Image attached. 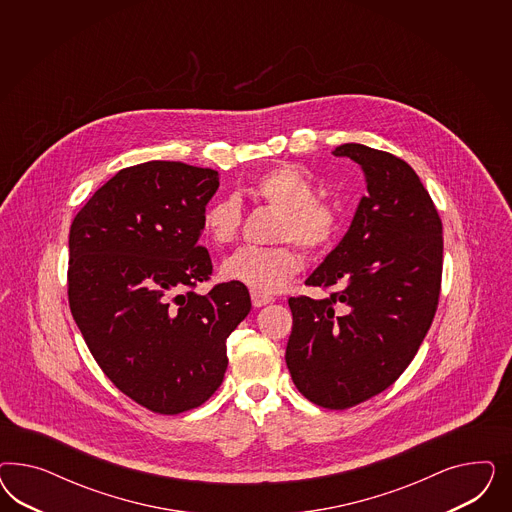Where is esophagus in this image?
<instances>
[{"instance_id":"obj_1","label":"esophagus","mask_w":512,"mask_h":512,"mask_svg":"<svg viewBox=\"0 0 512 512\" xmlns=\"http://www.w3.org/2000/svg\"><path fill=\"white\" fill-rule=\"evenodd\" d=\"M272 300H274L272 296L261 295V293H253V291H251V302H253L255 308H263L266 304H270Z\"/></svg>"}]
</instances>
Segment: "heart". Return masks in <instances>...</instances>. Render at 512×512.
I'll use <instances>...</instances> for the list:
<instances>
[{"label":"heart","mask_w":512,"mask_h":512,"mask_svg":"<svg viewBox=\"0 0 512 512\" xmlns=\"http://www.w3.org/2000/svg\"><path fill=\"white\" fill-rule=\"evenodd\" d=\"M255 195L281 214L276 240H293L310 255L328 248L340 229L338 210L317 199L310 176L296 167H278L263 174L253 187ZM242 223V204L236 197H221L202 212V234L214 246L233 244ZM302 259L293 246L240 248L227 257L219 274L233 283L246 285L253 293L272 295L300 272Z\"/></svg>","instance_id":"1"}]
</instances>
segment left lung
<instances>
[{
  "label": "left lung",
  "mask_w": 512,
  "mask_h": 512,
  "mask_svg": "<svg viewBox=\"0 0 512 512\" xmlns=\"http://www.w3.org/2000/svg\"><path fill=\"white\" fill-rule=\"evenodd\" d=\"M366 176L349 231L306 285L326 298H289L293 332L285 360L304 398L347 409L390 387L417 355L434 321L443 225L417 172L396 155L341 144Z\"/></svg>",
  "instance_id": "left-lung-1"
}]
</instances>
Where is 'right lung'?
Segmentation results:
<instances>
[{
    "mask_svg": "<svg viewBox=\"0 0 512 512\" xmlns=\"http://www.w3.org/2000/svg\"><path fill=\"white\" fill-rule=\"evenodd\" d=\"M214 169L180 161L127 167L93 193L69 231V308L95 362L142 407L178 415L206 402L227 370V338L249 310L246 285L210 279L197 246Z\"/></svg>",
    "mask_w": 512,
    "mask_h": 512,
    "instance_id": "add662e5",
    "label": "right lung"
}]
</instances>
